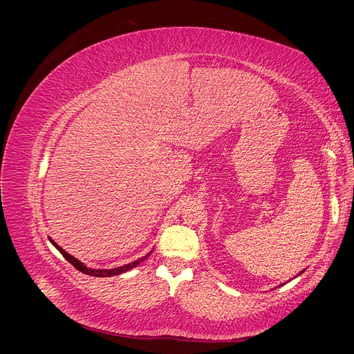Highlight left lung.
<instances>
[{
	"mask_svg": "<svg viewBox=\"0 0 354 354\" xmlns=\"http://www.w3.org/2000/svg\"><path fill=\"white\" fill-rule=\"evenodd\" d=\"M301 273H303V272H301Z\"/></svg>",
	"mask_w": 354,
	"mask_h": 354,
	"instance_id": "8db88e82",
	"label": "left lung"
}]
</instances>
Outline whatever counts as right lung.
Listing matches in <instances>:
<instances>
[{
	"instance_id": "1",
	"label": "right lung",
	"mask_w": 354,
	"mask_h": 354,
	"mask_svg": "<svg viewBox=\"0 0 354 354\" xmlns=\"http://www.w3.org/2000/svg\"><path fill=\"white\" fill-rule=\"evenodd\" d=\"M50 242L56 246V248L60 251V254L65 257V259L75 267V269L77 270H80V272H82V273H85V274H88V276H95V277H109V276H118V274H121V273H124V272H128V270H131L133 267H136V266H138L140 264L142 261H145L149 255H151V252H149L147 255H145L143 259H140V260H136L134 263H131V264H127V266H122V267H116V269H111V270H93V269H87V267H85L81 261H78L77 259H73L72 255H69L65 250H62L60 246L55 242V241H51L50 239Z\"/></svg>"
}]
</instances>
